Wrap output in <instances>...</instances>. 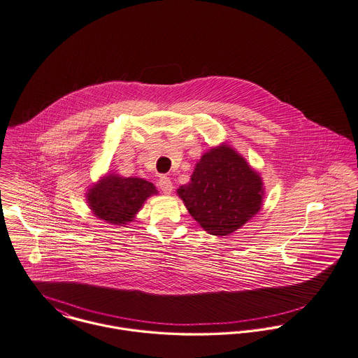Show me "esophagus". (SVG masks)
<instances>
[{
	"label": "esophagus",
	"mask_w": 358,
	"mask_h": 358,
	"mask_svg": "<svg viewBox=\"0 0 358 358\" xmlns=\"http://www.w3.org/2000/svg\"><path fill=\"white\" fill-rule=\"evenodd\" d=\"M159 186H160V189H162V192H163L164 194L169 195L172 193L173 186H172V182L169 180V178L162 176L160 180H159Z\"/></svg>",
	"instance_id": "esophagus-1"
}]
</instances>
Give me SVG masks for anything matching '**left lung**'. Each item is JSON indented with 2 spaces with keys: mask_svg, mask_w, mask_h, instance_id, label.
<instances>
[{
  "mask_svg": "<svg viewBox=\"0 0 358 358\" xmlns=\"http://www.w3.org/2000/svg\"><path fill=\"white\" fill-rule=\"evenodd\" d=\"M176 194L199 227L224 236L260 212L265 187L260 173L228 143L210 148L195 164L190 182Z\"/></svg>",
  "mask_w": 358,
  "mask_h": 358,
  "instance_id": "8db88e82",
  "label": "left lung"
}]
</instances>
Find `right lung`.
Here are the masks:
<instances>
[{
    "mask_svg": "<svg viewBox=\"0 0 358 358\" xmlns=\"http://www.w3.org/2000/svg\"><path fill=\"white\" fill-rule=\"evenodd\" d=\"M157 194L156 186L142 178H124L108 172L87 189L86 202L99 220L124 227L134 222L146 199Z\"/></svg>",
    "mask_w": 358,
    "mask_h": 358,
    "instance_id": "1",
    "label": "right lung"
}]
</instances>
